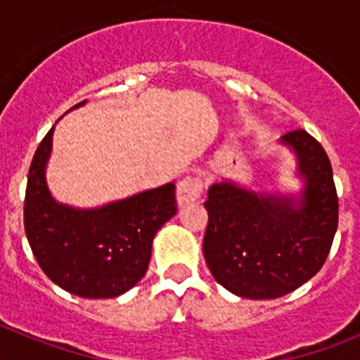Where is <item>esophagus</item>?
<instances>
[{
    "mask_svg": "<svg viewBox=\"0 0 360 360\" xmlns=\"http://www.w3.org/2000/svg\"><path fill=\"white\" fill-rule=\"evenodd\" d=\"M203 191L202 178L198 176H187L176 186V202L178 205H186V203L196 202Z\"/></svg>",
    "mask_w": 360,
    "mask_h": 360,
    "instance_id": "esophagus-1",
    "label": "esophagus"
}]
</instances>
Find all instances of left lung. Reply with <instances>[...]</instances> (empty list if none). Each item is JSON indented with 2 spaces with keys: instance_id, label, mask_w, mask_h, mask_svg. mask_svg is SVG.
Listing matches in <instances>:
<instances>
[{
  "instance_id": "left-lung-1",
  "label": "left lung",
  "mask_w": 360,
  "mask_h": 360,
  "mask_svg": "<svg viewBox=\"0 0 360 360\" xmlns=\"http://www.w3.org/2000/svg\"><path fill=\"white\" fill-rule=\"evenodd\" d=\"M279 144L294 153L303 180L297 196L232 180L209 187L203 256L212 278L240 297L276 299L299 288L319 272L335 236L339 200L326 151L304 129Z\"/></svg>"
}]
</instances>
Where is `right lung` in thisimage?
Listing matches in <instances>:
<instances>
[{
  "instance_id": "add662e5",
  "label": "right lung",
  "mask_w": 360,
  "mask_h": 360,
  "mask_svg": "<svg viewBox=\"0 0 360 360\" xmlns=\"http://www.w3.org/2000/svg\"><path fill=\"white\" fill-rule=\"evenodd\" d=\"M53 128L28 171L25 232L32 252L63 290L88 299L117 297L144 278L153 238L176 214L174 184L94 209L57 202L46 184Z\"/></svg>"
}]
</instances>
